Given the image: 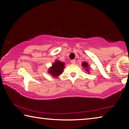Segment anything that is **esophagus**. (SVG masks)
I'll return each mask as SVG.
<instances>
[{
    "mask_svg": "<svg viewBox=\"0 0 129 129\" xmlns=\"http://www.w3.org/2000/svg\"><path fill=\"white\" fill-rule=\"evenodd\" d=\"M71 63L72 64H75V63H76V60H72L71 61Z\"/></svg>",
    "mask_w": 129,
    "mask_h": 129,
    "instance_id": "34e87169",
    "label": "esophagus"
}]
</instances>
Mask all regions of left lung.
<instances>
[{"label":"left lung","mask_w":129,"mask_h":129,"mask_svg":"<svg viewBox=\"0 0 129 129\" xmlns=\"http://www.w3.org/2000/svg\"><path fill=\"white\" fill-rule=\"evenodd\" d=\"M82 66L83 68H84L83 69H85V71L88 72V73H89V69H90V68L89 66L88 63H87L86 62H82Z\"/></svg>","instance_id":"left-lung-1"}]
</instances>
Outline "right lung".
<instances>
[{
  "label": "right lung",
  "instance_id": "1",
  "mask_svg": "<svg viewBox=\"0 0 129 129\" xmlns=\"http://www.w3.org/2000/svg\"><path fill=\"white\" fill-rule=\"evenodd\" d=\"M65 63L60 61V60H57L55 61L52 67L49 68L48 72L50 74L52 77L57 78L62 73L65 67Z\"/></svg>",
  "mask_w": 129,
  "mask_h": 129
}]
</instances>
